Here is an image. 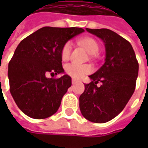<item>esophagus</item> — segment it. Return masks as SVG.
<instances>
[{"label":"esophagus","mask_w":148,"mask_h":148,"mask_svg":"<svg viewBox=\"0 0 148 148\" xmlns=\"http://www.w3.org/2000/svg\"><path fill=\"white\" fill-rule=\"evenodd\" d=\"M77 82H79V81H77L76 79H72V80H71V83H72V84H76V83Z\"/></svg>","instance_id":"1"}]
</instances>
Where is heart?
<instances>
[{
	"label": "heart",
	"mask_w": 148,
	"mask_h": 148,
	"mask_svg": "<svg viewBox=\"0 0 148 148\" xmlns=\"http://www.w3.org/2000/svg\"><path fill=\"white\" fill-rule=\"evenodd\" d=\"M83 47L88 51L90 54H95L99 51V44L96 40L92 38H86L80 41ZM72 50V43L68 41L63 45L61 50V57L62 60H68ZM66 72L74 78H82L85 75L91 71V67L88 65H81L77 63H69L66 66Z\"/></svg>",
	"instance_id": "1"
}]
</instances>
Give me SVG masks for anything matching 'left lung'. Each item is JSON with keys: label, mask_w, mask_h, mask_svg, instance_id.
<instances>
[{"label": "left lung", "mask_w": 148, "mask_h": 148, "mask_svg": "<svg viewBox=\"0 0 148 148\" xmlns=\"http://www.w3.org/2000/svg\"><path fill=\"white\" fill-rule=\"evenodd\" d=\"M102 39L105 46V63L89 76L79 98L84 118L103 123L113 119L124 109L133 95L138 75V62L131 43L108 29H86ZM102 82L98 88L97 83Z\"/></svg>", "instance_id": "obj_1"}]
</instances>
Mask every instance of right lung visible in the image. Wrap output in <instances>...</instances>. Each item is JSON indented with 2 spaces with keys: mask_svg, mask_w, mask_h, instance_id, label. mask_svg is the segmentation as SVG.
<instances>
[{
  "mask_svg": "<svg viewBox=\"0 0 148 148\" xmlns=\"http://www.w3.org/2000/svg\"><path fill=\"white\" fill-rule=\"evenodd\" d=\"M82 28L43 27L24 38L8 65L10 91L20 110L41 119L55 114L63 95L71 86V78L63 75L49 78L48 73H63L61 50Z\"/></svg>",
  "mask_w": 148,
  "mask_h": 148,
  "instance_id": "add662e5",
  "label": "right lung"
}]
</instances>
